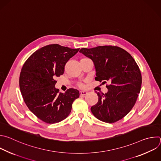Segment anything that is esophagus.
Returning a JSON list of instances; mask_svg holds the SVG:
<instances>
[{"instance_id":"34e87169","label":"esophagus","mask_w":161,"mask_h":161,"mask_svg":"<svg viewBox=\"0 0 161 161\" xmlns=\"http://www.w3.org/2000/svg\"><path fill=\"white\" fill-rule=\"evenodd\" d=\"M87 92H86V91H80V96H84V95L87 94Z\"/></svg>"}]
</instances>
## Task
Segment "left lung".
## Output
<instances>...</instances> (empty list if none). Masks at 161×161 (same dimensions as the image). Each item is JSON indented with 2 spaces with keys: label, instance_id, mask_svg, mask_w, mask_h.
<instances>
[{
  "label": "left lung",
  "instance_id": "left-lung-1",
  "mask_svg": "<svg viewBox=\"0 0 161 161\" xmlns=\"http://www.w3.org/2000/svg\"><path fill=\"white\" fill-rule=\"evenodd\" d=\"M79 52L92 61L95 80L110 84L105 94L96 92L98 102L91 107V112L105 122L121 119L131 111L140 92L142 75L136 61L130 53L117 46L82 48Z\"/></svg>",
  "mask_w": 161,
  "mask_h": 161
}]
</instances>
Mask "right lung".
<instances>
[{
    "label": "right lung",
    "mask_w": 161,
    "mask_h": 161,
    "mask_svg": "<svg viewBox=\"0 0 161 161\" xmlns=\"http://www.w3.org/2000/svg\"><path fill=\"white\" fill-rule=\"evenodd\" d=\"M79 49L58 44L42 47L32 54L23 65L19 88L29 110L42 121L54 124L67 118L79 91L69 89L59 93L54 79L63 74L67 62Z\"/></svg>",
    "instance_id": "obj_1"
}]
</instances>
